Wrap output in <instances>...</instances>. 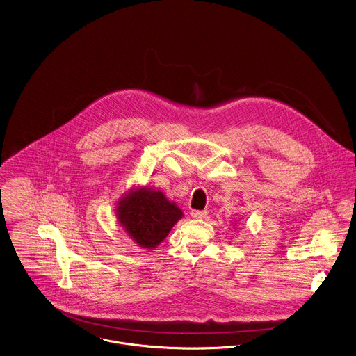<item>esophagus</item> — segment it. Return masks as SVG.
<instances>
[{"instance_id":"esophagus-1","label":"esophagus","mask_w":356,"mask_h":356,"mask_svg":"<svg viewBox=\"0 0 356 356\" xmlns=\"http://www.w3.org/2000/svg\"><path fill=\"white\" fill-rule=\"evenodd\" d=\"M191 216L194 218H204L208 216V212L207 211H191Z\"/></svg>"}]
</instances>
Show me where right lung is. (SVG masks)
Here are the masks:
<instances>
[{
    "label": "right lung",
    "mask_w": 356,
    "mask_h": 356,
    "mask_svg": "<svg viewBox=\"0 0 356 356\" xmlns=\"http://www.w3.org/2000/svg\"><path fill=\"white\" fill-rule=\"evenodd\" d=\"M117 205L118 221L129 236L145 249L158 246L183 216L175 202L147 187L132 190Z\"/></svg>",
    "instance_id": "obj_1"
}]
</instances>
